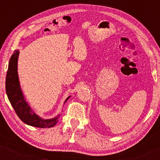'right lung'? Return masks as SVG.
<instances>
[{"instance_id": "obj_1", "label": "right lung", "mask_w": 160, "mask_h": 160, "mask_svg": "<svg viewBox=\"0 0 160 160\" xmlns=\"http://www.w3.org/2000/svg\"><path fill=\"white\" fill-rule=\"evenodd\" d=\"M19 50H15L9 62L8 71L6 78V92L11 105L15 110L19 119L29 126L38 128H50L58 122L60 114L52 119H43L34 113L25 100L18 76V58ZM71 96L65 99L64 104Z\"/></svg>"}]
</instances>
